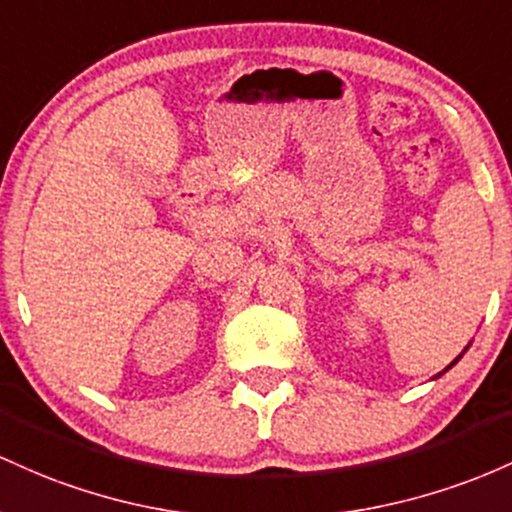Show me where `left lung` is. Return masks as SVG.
Here are the masks:
<instances>
[{"label": "left lung", "mask_w": 512, "mask_h": 512, "mask_svg": "<svg viewBox=\"0 0 512 512\" xmlns=\"http://www.w3.org/2000/svg\"><path fill=\"white\" fill-rule=\"evenodd\" d=\"M457 360H459V358H455V363H457ZM455 363H450V365H447V367H445V370H450V367H452V365H455Z\"/></svg>", "instance_id": "8db88e82"}]
</instances>
